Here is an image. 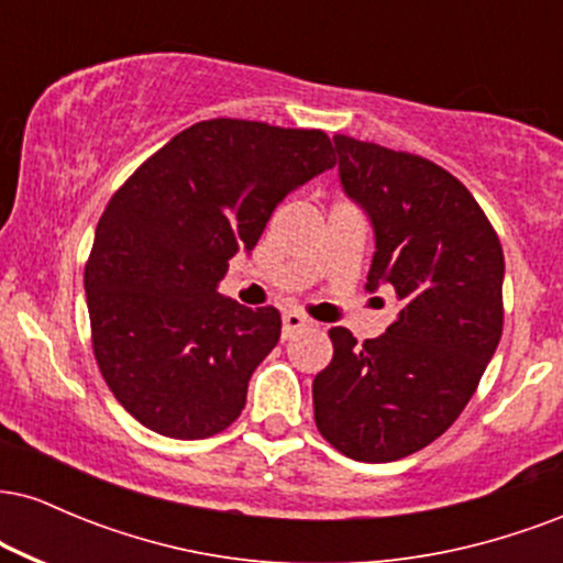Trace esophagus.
<instances>
[{
	"label": "esophagus",
	"instance_id": "1",
	"mask_svg": "<svg viewBox=\"0 0 563 563\" xmlns=\"http://www.w3.org/2000/svg\"><path fill=\"white\" fill-rule=\"evenodd\" d=\"M307 325H312V320L303 318L301 312H286L283 314V339H290V335L299 333Z\"/></svg>",
	"mask_w": 563,
	"mask_h": 563
}]
</instances>
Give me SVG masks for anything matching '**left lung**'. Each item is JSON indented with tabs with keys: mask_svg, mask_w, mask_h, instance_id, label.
I'll use <instances>...</instances> for the list:
<instances>
[{
	"mask_svg": "<svg viewBox=\"0 0 563 563\" xmlns=\"http://www.w3.org/2000/svg\"><path fill=\"white\" fill-rule=\"evenodd\" d=\"M339 174L376 230L367 290L391 286L397 320L357 344L331 328L312 384L335 450L389 463L434 442L474 397L503 335V245L468 187L434 161L335 134Z\"/></svg>",
	"mask_w": 563,
	"mask_h": 563,
	"instance_id": "1",
	"label": "left lung"
}]
</instances>
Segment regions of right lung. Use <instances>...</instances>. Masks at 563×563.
<instances>
[{
  "label": "right lung",
  "instance_id": "right-lung-1",
  "mask_svg": "<svg viewBox=\"0 0 563 563\" xmlns=\"http://www.w3.org/2000/svg\"><path fill=\"white\" fill-rule=\"evenodd\" d=\"M335 164L320 129L211 119L153 153L108 200L84 267L97 367L142 426L206 439L241 416L280 339L275 307L217 294L275 206Z\"/></svg>",
  "mask_w": 563,
  "mask_h": 563
}]
</instances>
